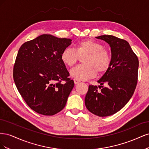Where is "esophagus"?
Segmentation results:
<instances>
[{
    "label": "esophagus",
    "mask_w": 149,
    "mask_h": 149,
    "mask_svg": "<svg viewBox=\"0 0 149 149\" xmlns=\"http://www.w3.org/2000/svg\"><path fill=\"white\" fill-rule=\"evenodd\" d=\"M73 80H74V82L75 84H78V83H79L81 82V81L79 79H77V78H74Z\"/></svg>",
    "instance_id": "esophagus-1"
}]
</instances>
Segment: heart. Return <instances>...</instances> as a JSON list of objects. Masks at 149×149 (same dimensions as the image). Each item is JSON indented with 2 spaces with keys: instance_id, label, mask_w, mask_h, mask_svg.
<instances>
[{
  "instance_id": "b5f03b06",
  "label": "heart",
  "mask_w": 149,
  "mask_h": 149,
  "mask_svg": "<svg viewBox=\"0 0 149 149\" xmlns=\"http://www.w3.org/2000/svg\"><path fill=\"white\" fill-rule=\"evenodd\" d=\"M85 56L84 64L74 67L70 70L73 77L81 80H86L95 77L97 72H106L111 64V55L104 48L103 45L92 39L81 40L76 44V49L65 48L61 53V60L68 66H73L79 56Z\"/></svg>"
}]
</instances>
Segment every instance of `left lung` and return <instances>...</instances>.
I'll list each match as a JSON object with an SVG mask.
<instances>
[{
	"label": "left lung",
	"mask_w": 149,
	"mask_h": 149,
	"mask_svg": "<svg viewBox=\"0 0 149 149\" xmlns=\"http://www.w3.org/2000/svg\"><path fill=\"white\" fill-rule=\"evenodd\" d=\"M96 38L109 45L111 64L97 81L101 84L99 86L100 91H98L97 86L89 85L84 102L91 113L106 117L120 111L132 97L137 83L139 60L126 40L112 35H101Z\"/></svg>",
	"instance_id": "obj_1"
}]
</instances>
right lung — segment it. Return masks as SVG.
I'll use <instances>...</instances> for the list:
<instances>
[{
	"label": "right lung",
	"mask_w": 149,
	"mask_h": 149,
	"mask_svg": "<svg viewBox=\"0 0 149 149\" xmlns=\"http://www.w3.org/2000/svg\"><path fill=\"white\" fill-rule=\"evenodd\" d=\"M71 43V39L43 34L19 48L13 80L26 104L38 114L53 116L66 105L74 84L61 56Z\"/></svg>",
	"instance_id": "1"
}]
</instances>
